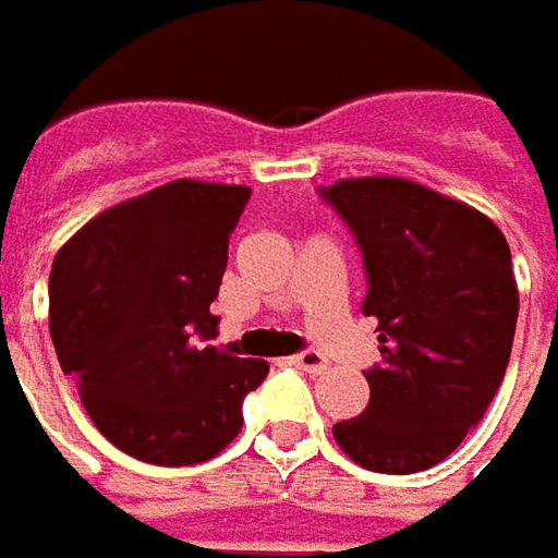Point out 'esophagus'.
Here are the masks:
<instances>
[{
    "label": "esophagus",
    "instance_id": "1",
    "mask_svg": "<svg viewBox=\"0 0 558 558\" xmlns=\"http://www.w3.org/2000/svg\"><path fill=\"white\" fill-rule=\"evenodd\" d=\"M291 365H298L301 372H310V375H323L328 368V359L323 353H316V350H304V353L291 356Z\"/></svg>",
    "mask_w": 558,
    "mask_h": 558
}]
</instances>
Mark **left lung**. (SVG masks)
<instances>
[{
  "label": "left lung",
  "mask_w": 558,
  "mask_h": 558,
  "mask_svg": "<svg viewBox=\"0 0 558 558\" xmlns=\"http://www.w3.org/2000/svg\"><path fill=\"white\" fill-rule=\"evenodd\" d=\"M356 235L380 362L335 442L365 470L409 476L445 461L482 421L513 350L519 291L504 233L482 211L402 178L319 190Z\"/></svg>",
  "instance_id": "8db88e82"
}]
</instances>
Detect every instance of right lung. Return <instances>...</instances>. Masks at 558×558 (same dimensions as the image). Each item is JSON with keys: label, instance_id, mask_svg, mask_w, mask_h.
I'll list each match as a JSON object with an SVG mask.
<instances>
[{"label": "right lung", "instance_id": "add662e5", "mask_svg": "<svg viewBox=\"0 0 558 558\" xmlns=\"http://www.w3.org/2000/svg\"><path fill=\"white\" fill-rule=\"evenodd\" d=\"M248 186L171 181L119 202L63 245L48 279V328L95 427L131 458L190 466L242 429L264 359L202 340Z\"/></svg>", "mask_w": 558, "mask_h": 558}]
</instances>
